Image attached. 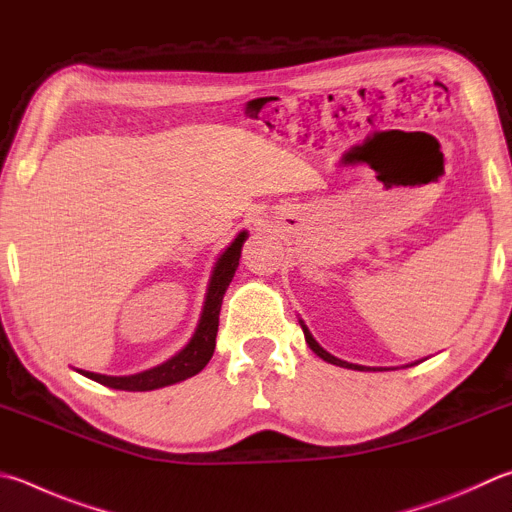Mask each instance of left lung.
<instances>
[{
  "label": "left lung",
  "mask_w": 512,
  "mask_h": 512,
  "mask_svg": "<svg viewBox=\"0 0 512 512\" xmlns=\"http://www.w3.org/2000/svg\"><path fill=\"white\" fill-rule=\"evenodd\" d=\"M300 324H302V331H304V338H306V345H309L311 349H313V353H318V356L322 358V360H327V362H331V365H338V367H347V369H358V371H365L367 367H360V365H353V362H345V360H340V358H336V356H331L329 351H324L318 342H315V338L311 336V331L306 329V324L300 320Z\"/></svg>",
  "instance_id": "8db88e82"
}]
</instances>
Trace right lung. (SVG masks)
Returning a JSON list of instances; mask_svg holds the SVG:
<instances>
[{
  "label": "right lung",
  "mask_w": 512,
  "mask_h": 512,
  "mask_svg": "<svg viewBox=\"0 0 512 512\" xmlns=\"http://www.w3.org/2000/svg\"><path fill=\"white\" fill-rule=\"evenodd\" d=\"M246 237H248L246 230L239 232L235 241H232L224 253L219 255L215 268H212L210 284L206 291V302H203L197 329H194L188 345L176 353V356L165 360L163 365H156L134 376H105V374H94V371H82V369L80 374L96 380V383L105 387L123 389V392H152V389L181 383L185 378L197 376L199 371L210 362L212 353H215L221 302H224L226 288L230 286L232 277H235L239 257H241V246H244Z\"/></svg>",
  "instance_id": "obj_1"
}]
</instances>
